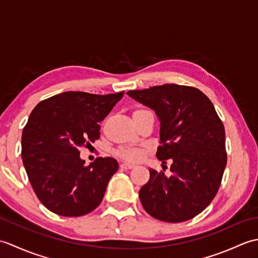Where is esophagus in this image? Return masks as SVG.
<instances>
[{"label": "esophagus", "instance_id": "1", "mask_svg": "<svg viewBox=\"0 0 258 258\" xmlns=\"http://www.w3.org/2000/svg\"><path fill=\"white\" fill-rule=\"evenodd\" d=\"M119 166L122 167V168H124V169H132V168L135 167L133 164H130V163H122Z\"/></svg>", "mask_w": 258, "mask_h": 258}]
</instances>
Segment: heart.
I'll return each instance as SVG.
<instances>
[{
  "instance_id": "obj_1",
  "label": "heart",
  "mask_w": 258,
  "mask_h": 258,
  "mask_svg": "<svg viewBox=\"0 0 258 258\" xmlns=\"http://www.w3.org/2000/svg\"><path fill=\"white\" fill-rule=\"evenodd\" d=\"M145 111L146 109L140 108V109H136L134 113H141ZM116 155L120 158H123L125 161L138 162L143 158L144 153L143 151H141L139 149H134V147H119V149L116 151Z\"/></svg>"
}]
</instances>
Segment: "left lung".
Returning a JSON list of instances; mask_svg holds the SVG:
<instances>
[{
    "label": "left lung",
    "instance_id": "8db88e82",
    "mask_svg": "<svg viewBox=\"0 0 258 258\" xmlns=\"http://www.w3.org/2000/svg\"><path fill=\"white\" fill-rule=\"evenodd\" d=\"M127 94L154 109L162 144L156 157L173 162L169 176L150 168L140 190L142 205L156 220L188 221L211 204L221 186L227 163L222 120L210 98L193 86L164 84Z\"/></svg>",
    "mask_w": 258,
    "mask_h": 258
}]
</instances>
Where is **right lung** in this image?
<instances>
[{"instance_id":"add662e5","label":"right lung","mask_w":258,"mask_h":258,"mask_svg":"<svg viewBox=\"0 0 258 258\" xmlns=\"http://www.w3.org/2000/svg\"><path fill=\"white\" fill-rule=\"evenodd\" d=\"M123 95L64 92L40 102L30 114L22 133V158L33 190L47 210L74 217L100 205L118 163L97 157L85 166L79 150L100 139L98 123Z\"/></svg>"}]
</instances>
